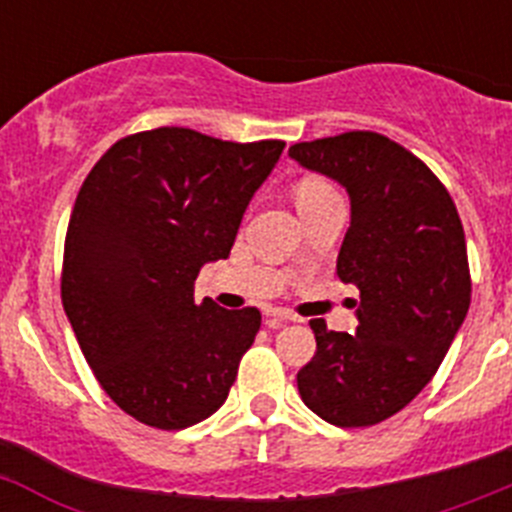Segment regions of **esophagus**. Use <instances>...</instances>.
Returning <instances> with one entry per match:
<instances>
[{"label":"esophagus","instance_id":"34e87169","mask_svg":"<svg viewBox=\"0 0 512 512\" xmlns=\"http://www.w3.org/2000/svg\"><path fill=\"white\" fill-rule=\"evenodd\" d=\"M266 318H269V325L271 328H279L282 323H295V315L287 310H279V307H271V310H266Z\"/></svg>","mask_w":512,"mask_h":512}]
</instances>
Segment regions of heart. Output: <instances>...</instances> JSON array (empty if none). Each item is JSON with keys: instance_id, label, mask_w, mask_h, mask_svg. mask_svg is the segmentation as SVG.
I'll use <instances>...</instances> for the list:
<instances>
[{"instance_id": "1", "label": "heart", "mask_w": 512, "mask_h": 512, "mask_svg": "<svg viewBox=\"0 0 512 512\" xmlns=\"http://www.w3.org/2000/svg\"><path fill=\"white\" fill-rule=\"evenodd\" d=\"M328 194H333V187H330L328 182H323V179H315V176H312V179H302L295 189L297 205L315 202L320 200V197H328Z\"/></svg>"}]
</instances>
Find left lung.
<instances>
[{
  "label": "left lung",
  "mask_w": 512,
  "mask_h": 512,
  "mask_svg": "<svg viewBox=\"0 0 512 512\" xmlns=\"http://www.w3.org/2000/svg\"><path fill=\"white\" fill-rule=\"evenodd\" d=\"M289 158L348 192L351 225L336 269L361 297L354 336L312 320L318 351L297 390L333 425L382 423L431 382L467 318L472 282L459 212L420 158L379 133L295 143Z\"/></svg>",
  "instance_id": "obj_1"
}]
</instances>
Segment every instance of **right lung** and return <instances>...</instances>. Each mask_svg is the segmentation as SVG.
Listing matches in <instances>:
<instances>
[{
    "label": "right lung",
    "instance_id": "add662e5",
    "mask_svg": "<svg viewBox=\"0 0 512 512\" xmlns=\"http://www.w3.org/2000/svg\"><path fill=\"white\" fill-rule=\"evenodd\" d=\"M282 140L230 143L189 128L117 140L84 179L63 248L61 300L84 359L117 408L179 431L228 397L261 312L194 302L228 259Z\"/></svg>",
    "mask_w": 512,
    "mask_h": 512
}]
</instances>
